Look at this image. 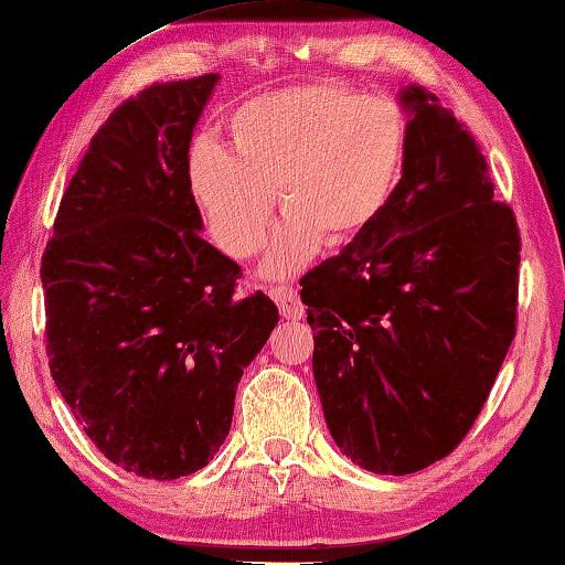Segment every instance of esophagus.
<instances>
[{"label": "esophagus", "mask_w": 565, "mask_h": 565, "mask_svg": "<svg viewBox=\"0 0 565 565\" xmlns=\"http://www.w3.org/2000/svg\"><path fill=\"white\" fill-rule=\"evenodd\" d=\"M271 299L276 301V307H279L284 319L299 321L307 315V309H303V303L299 299V291L291 289V286H274Z\"/></svg>", "instance_id": "1"}]
</instances>
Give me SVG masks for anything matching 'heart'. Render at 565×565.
Instances as JSON below:
<instances>
[{"label":"heart","instance_id":"1","mask_svg":"<svg viewBox=\"0 0 565 565\" xmlns=\"http://www.w3.org/2000/svg\"><path fill=\"white\" fill-rule=\"evenodd\" d=\"M228 150L195 140L185 181L211 236L234 258L264 244L279 195L264 274L289 276L329 246L352 244L382 218L409 153L407 115L387 97L339 83L268 89L226 115Z\"/></svg>","mask_w":565,"mask_h":565}]
</instances>
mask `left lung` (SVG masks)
I'll list each match as a JSON object with an SVG mask.
<instances>
[{"label":"left lung","instance_id":"8db88e82","mask_svg":"<svg viewBox=\"0 0 565 565\" xmlns=\"http://www.w3.org/2000/svg\"><path fill=\"white\" fill-rule=\"evenodd\" d=\"M409 153L382 218L301 279L331 437L377 476L462 443L515 337L521 236L492 201L476 138L425 87H402Z\"/></svg>","mask_w":565,"mask_h":565}]
</instances>
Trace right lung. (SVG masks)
<instances>
[{
  "mask_svg": "<svg viewBox=\"0 0 565 565\" xmlns=\"http://www.w3.org/2000/svg\"><path fill=\"white\" fill-rule=\"evenodd\" d=\"M218 75L150 85L97 130L42 256L50 372L107 460L140 478L201 470L236 387L279 321L241 266L201 238L185 181Z\"/></svg>",
  "mask_w": 565,
  "mask_h": 565,
  "instance_id": "right-lung-1",
  "label": "right lung"
}]
</instances>
